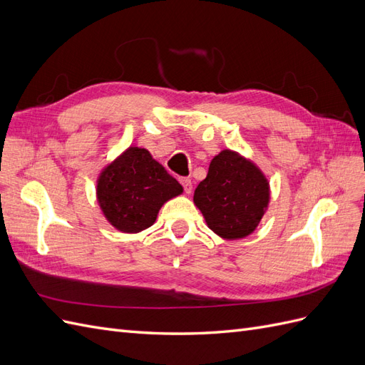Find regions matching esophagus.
<instances>
[{
    "instance_id": "obj_1",
    "label": "esophagus",
    "mask_w": 365,
    "mask_h": 365,
    "mask_svg": "<svg viewBox=\"0 0 365 365\" xmlns=\"http://www.w3.org/2000/svg\"><path fill=\"white\" fill-rule=\"evenodd\" d=\"M181 184H182L184 192H185L187 195H190V193L193 192V182H192L189 178H182V180H181Z\"/></svg>"
}]
</instances>
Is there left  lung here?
<instances>
[{
	"instance_id": "8db88e82",
	"label": "left lung",
	"mask_w": 365,
	"mask_h": 365,
	"mask_svg": "<svg viewBox=\"0 0 365 365\" xmlns=\"http://www.w3.org/2000/svg\"><path fill=\"white\" fill-rule=\"evenodd\" d=\"M271 200L267 175L252 160L224 149L210 161L205 180L196 187L193 202L207 227L225 240L254 233Z\"/></svg>"
}]
</instances>
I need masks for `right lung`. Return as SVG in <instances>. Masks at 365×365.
<instances>
[{
    "mask_svg": "<svg viewBox=\"0 0 365 365\" xmlns=\"http://www.w3.org/2000/svg\"><path fill=\"white\" fill-rule=\"evenodd\" d=\"M182 185L145 148L129 146L101 170L96 197L120 233L137 235L157 220L161 207L182 195Z\"/></svg>",
    "mask_w": 365,
    "mask_h": 365,
    "instance_id": "obj_1",
    "label": "right lung"
}]
</instances>
